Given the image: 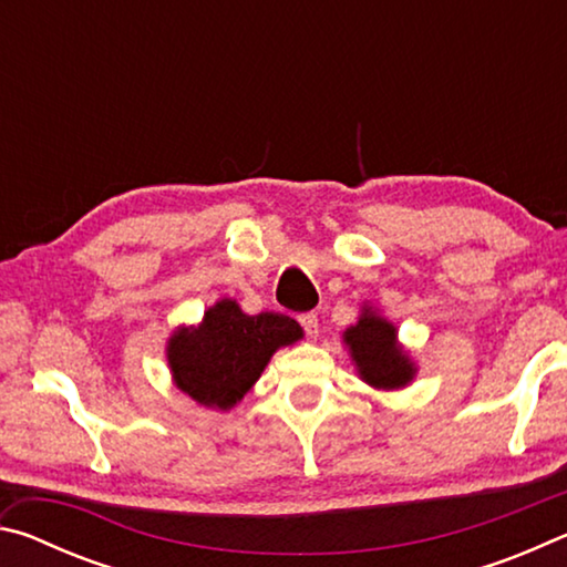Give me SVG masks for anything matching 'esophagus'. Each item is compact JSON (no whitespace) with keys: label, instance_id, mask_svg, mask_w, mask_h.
<instances>
[{"label":"esophagus","instance_id":"obj_1","mask_svg":"<svg viewBox=\"0 0 567 567\" xmlns=\"http://www.w3.org/2000/svg\"><path fill=\"white\" fill-rule=\"evenodd\" d=\"M300 324L305 328L307 338H310V340H318V334H320L318 315H315V312H305V315H300Z\"/></svg>","mask_w":567,"mask_h":567}]
</instances>
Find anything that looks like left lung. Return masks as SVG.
Here are the masks:
<instances>
[{
	"instance_id": "1",
	"label": "left lung",
	"mask_w": 567,
	"mask_h": 567,
	"mask_svg": "<svg viewBox=\"0 0 567 567\" xmlns=\"http://www.w3.org/2000/svg\"><path fill=\"white\" fill-rule=\"evenodd\" d=\"M354 370L375 390L408 388L417 375V364L398 340V328L378 307L364 302L360 318L342 332Z\"/></svg>"
}]
</instances>
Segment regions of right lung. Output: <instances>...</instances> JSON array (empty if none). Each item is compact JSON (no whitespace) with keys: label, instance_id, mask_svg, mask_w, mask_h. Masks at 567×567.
I'll use <instances>...</instances> for the list:
<instances>
[{"label":"right lung","instance_id":"obj_1","mask_svg":"<svg viewBox=\"0 0 567 567\" xmlns=\"http://www.w3.org/2000/svg\"><path fill=\"white\" fill-rule=\"evenodd\" d=\"M297 340L302 328L287 315H247L223 297L197 324L172 330L165 352L177 390L197 405L227 412L255 388L272 354Z\"/></svg>","mask_w":567,"mask_h":567}]
</instances>
